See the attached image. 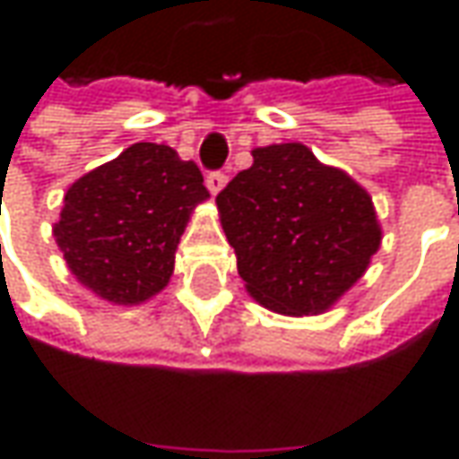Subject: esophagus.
<instances>
[{"mask_svg": "<svg viewBox=\"0 0 459 459\" xmlns=\"http://www.w3.org/2000/svg\"><path fill=\"white\" fill-rule=\"evenodd\" d=\"M224 186H227V176H224L221 170H214V173H209V176H206V188H209L214 196L220 194Z\"/></svg>", "mask_w": 459, "mask_h": 459, "instance_id": "34e87169", "label": "esophagus"}]
</instances>
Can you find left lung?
<instances>
[{"label":"left lung","mask_w":459,"mask_h":459,"mask_svg":"<svg viewBox=\"0 0 459 459\" xmlns=\"http://www.w3.org/2000/svg\"><path fill=\"white\" fill-rule=\"evenodd\" d=\"M238 273L260 307L316 316L360 281L383 230L370 194L304 143L253 151L217 196Z\"/></svg>","instance_id":"8db88e82"}]
</instances>
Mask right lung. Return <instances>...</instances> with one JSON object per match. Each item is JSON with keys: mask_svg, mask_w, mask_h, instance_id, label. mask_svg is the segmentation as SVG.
<instances>
[{"mask_svg": "<svg viewBox=\"0 0 459 459\" xmlns=\"http://www.w3.org/2000/svg\"><path fill=\"white\" fill-rule=\"evenodd\" d=\"M209 199L194 160L134 143L68 186L53 224L68 271L117 307H137L168 286L194 209Z\"/></svg>", "mask_w": 459, "mask_h": 459, "instance_id": "right-lung-1", "label": "right lung"}]
</instances>
